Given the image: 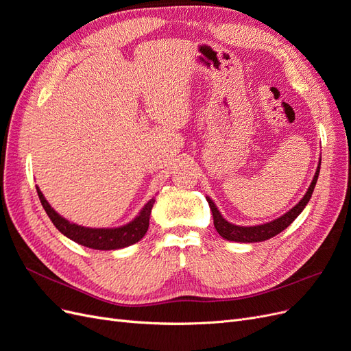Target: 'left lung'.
<instances>
[{
	"mask_svg": "<svg viewBox=\"0 0 351 351\" xmlns=\"http://www.w3.org/2000/svg\"><path fill=\"white\" fill-rule=\"evenodd\" d=\"M319 169H321V161L319 165H317V169L315 173V177L311 183V187L307 189V192L304 195V197L291 210L287 212L282 217H280L278 219H274L268 224H262V226H254V227H240V226H234L231 222L226 221L222 218V215L219 214L218 208L215 206L214 202H212L209 197H206L209 208L212 210V217H214V226L217 228V231L219 232V236L222 239H227L230 241H240V243H254V241H263L268 240L274 236L280 234L282 230H285L289 227L291 222L300 215V212L304 209V206L307 205V202L312 197L313 189L316 186L317 177H319Z\"/></svg>",
	"mask_w": 351,
	"mask_h": 351,
	"instance_id": "1",
	"label": "left lung"
}]
</instances>
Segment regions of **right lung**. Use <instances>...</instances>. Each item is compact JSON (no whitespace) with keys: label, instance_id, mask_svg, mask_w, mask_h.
I'll return each mask as SVG.
<instances>
[{"label":"right lung","instance_id":"right-lung-1","mask_svg":"<svg viewBox=\"0 0 351 351\" xmlns=\"http://www.w3.org/2000/svg\"><path fill=\"white\" fill-rule=\"evenodd\" d=\"M36 192L42 206H44L47 212V215L60 232H62V234L69 237L70 240L82 244V246L97 250L123 249L139 241L146 234L147 228H149V217L152 206L155 204V197H152L141 210V214L127 226L119 228H86L77 224H73V222H69L67 219L60 217L57 212L49 206L39 187H36Z\"/></svg>","mask_w":351,"mask_h":351}]
</instances>
